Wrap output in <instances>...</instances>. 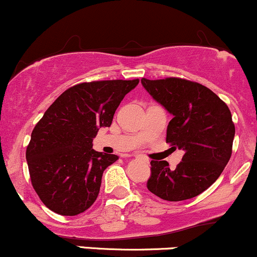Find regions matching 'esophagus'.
I'll use <instances>...</instances> for the list:
<instances>
[{"label": "esophagus", "instance_id": "esophagus-1", "mask_svg": "<svg viewBox=\"0 0 257 257\" xmlns=\"http://www.w3.org/2000/svg\"><path fill=\"white\" fill-rule=\"evenodd\" d=\"M132 157H135V159H139V157H142V156H140L139 154H133V155H132Z\"/></svg>", "mask_w": 257, "mask_h": 257}]
</instances>
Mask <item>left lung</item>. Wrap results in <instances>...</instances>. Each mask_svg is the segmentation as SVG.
Returning <instances> with one entry per match:
<instances>
[{
	"label": "left lung",
	"mask_w": 257,
	"mask_h": 257,
	"mask_svg": "<svg viewBox=\"0 0 257 257\" xmlns=\"http://www.w3.org/2000/svg\"><path fill=\"white\" fill-rule=\"evenodd\" d=\"M142 84L172 114L166 142L184 151L174 170L167 161H151L148 189L167 201L195 197L216 182L230 159L235 128L229 108L208 87L185 79L143 78Z\"/></svg>",
	"instance_id": "obj_1"
}]
</instances>
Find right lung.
Segmentation results:
<instances>
[{"label":"right lung","instance_id":"add662e5","mask_svg":"<svg viewBox=\"0 0 257 257\" xmlns=\"http://www.w3.org/2000/svg\"><path fill=\"white\" fill-rule=\"evenodd\" d=\"M135 80H102L69 87L51 105L27 148L30 179L53 212L75 216L95 202L103 171L117 155L92 149L98 129L111 126L115 109Z\"/></svg>","mask_w":257,"mask_h":257}]
</instances>
